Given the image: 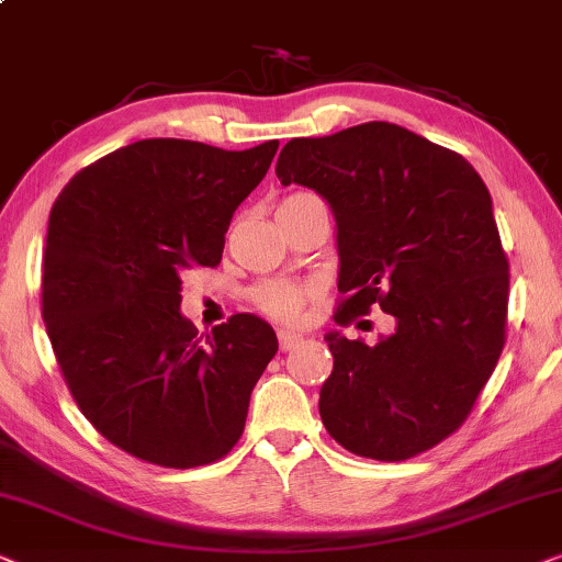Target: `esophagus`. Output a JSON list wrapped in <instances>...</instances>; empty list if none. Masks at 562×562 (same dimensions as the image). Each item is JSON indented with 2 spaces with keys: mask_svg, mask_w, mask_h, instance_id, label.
<instances>
[{
  "mask_svg": "<svg viewBox=\"0 0 562 562\" xmlns=\"http://www.w3.org/2000/svg\"><path fill=\"white\" fill-rule=\"evenodd\" d=\"M277 341H280L282 351H288V349L297 347V344L303 341V336L295 334V331H288V328H280V331H277Z\"/></svg>",
  "mask_w": 562,
  "mask_h": 562,
  "instance_id": "34e87169",
  "label": "esophagus"
}]
</instances>
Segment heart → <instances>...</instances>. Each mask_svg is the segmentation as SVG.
<instances>
[{"label": "heart", "instance_id": "heart-1", "mask_svg": "<svg viewBox=\"0 0 562 562\" xmlns=\"http://www.w3.org/2000/svg\"><path fill=\"white\" fill-rule=\"evenodd\" d=\"M305 198H313V194L308 192L288 194V198L280 203V207H290L301 203ZM280 207H277V211H280ZM249 301L254 308L265 313V316L282 321V324H293V321L303 316L305 305L311 301V288L301 285V282H290V280H261L259 285L251 288Z\"/></svg>", "mask_w": 562, "mask_h": 562}]
</instances>
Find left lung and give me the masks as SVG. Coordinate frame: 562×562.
<instances>
[{
	"mask_svg": "<svg viewBox=\"0 0 562 562\" xmlns=\"http://www.w3.org/2000/svg\"><path fill=\"white\" fill-rule=\"evenodd\" d=\"M274 171L331 205L336 324L372 305L395 318L372 347L326 334V431L370 460L431 450L470 416L506 344L508 259L488 187L460 154L383 120L293 138Z\"/></svg>",
	"mask_w": 562,
	"mask_h": 562,
	"instance_id": "left-lung-1",
	"label": "left lung"
}]
</instances>
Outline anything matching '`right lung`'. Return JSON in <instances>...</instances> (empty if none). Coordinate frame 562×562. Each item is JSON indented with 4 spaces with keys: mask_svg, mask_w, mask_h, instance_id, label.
<instances>
[{
    "mask_svg": "<svg viewBox=\"0 0 562 562\" xmlns=\"http://www.w3.org/2000/svg\"><path fill=\"white\" fill-rule=\"evenodd\" d=\"M277 146L136 140L77 171L50 207L41 277L50 347L87 422L133 458L211 465L241 439L277 336L236 313L203 339L179 313V290L184 272L221 265L234 211Z\"/></svg>",
    "mask_w": 562,
    "mask_h": 562,
    "instance_id": "1",
    "label": "right lung"
}]
</instances>
